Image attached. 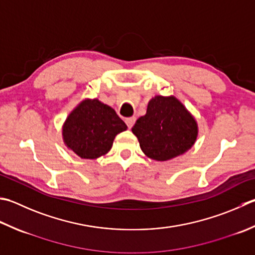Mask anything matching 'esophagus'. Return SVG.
Instances as JSON below:
<instances>
[{
  "instance_id": "esophagus-1",
  "label": "esophagus",
  "mask_w": 255,
  "mask_h": 255,
  "mask_svg": "<svg viewBox=\"0 0 255 255\" xmlns=\"http://www.w3.org/2000/svg\"><path fill=\"white\" fill-rule=\"evenodd\" d=\"M125 122H126L128 128H132V126L134 125V122H136V118L129 117V118H126V121H125Z\"/></svg>"
}]
</instances>
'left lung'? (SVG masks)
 Instances as JSON below:
<instances>
[{
  "instance_id": "1",
  "label": "left lung",
  "mask_w": 255,
  "mask_h": 255,
  "mask_svg": "<svg viewBox=\"0 0 255 255\" xmlns=\"http://www.w3.org/2000/svg\"><path fill=\"white\" fill-rule=\"evenodd\" d=\"M132 132L143 153L153 160L166 161L190 149L197 139L194 118L174 97L156 96L147 114L137 119Z\"/></svg>"
}]
</instances>
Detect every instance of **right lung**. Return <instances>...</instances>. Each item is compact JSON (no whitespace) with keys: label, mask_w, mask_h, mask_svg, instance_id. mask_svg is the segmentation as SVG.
<instances>
[{"label":"right lung","mask_w":255,"mask_h":255,"mask_svg":"<svg viewBox=\"0 0 255 255\" xmlns=\"http://www.w3.org/2000/svg\"><path fill=\"white\" fill-rule=\"evenodd\" d=\"M127 126L112 107L98 99H86L69 114L63 127L64 141L84 159L107 153L116 134Z\"/></svg>","instance_id":"obj_1"}]
</instances>
